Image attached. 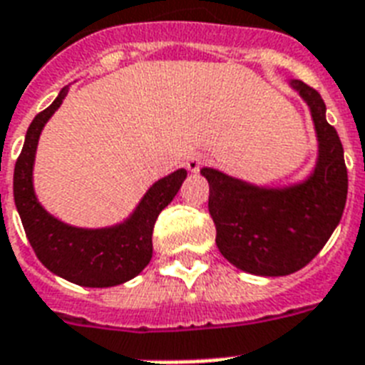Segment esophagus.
Masks as SVG:
<instances>
[{"label": "esophagus", "instance_id": "esophagus-1", "mask_svg": "<svg viewBox=\"0 0 365 365\" xmlns=\"http://www.w3.org/2000/svg\"><path fill=\"white\" fill-rule=\"evenodd\" d=\"M203 164H205V156L200 153L190 154V156L186 158V169H188V171H192V173H197Z\"/></svg>", "mask_w": 365, "mask_h": 365}]
</instances>
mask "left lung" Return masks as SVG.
Masks as SVG:
<instances>
[{
    "mask_svg": "<svg viewBox=\"0 0 365 365\" xmlns=\"http://www.w3.org/2000/svg\"><path fill=\"white\" fill-rule=\"evenodd\" d=\"M292 86L309 103L319 135V164L303 185L258 188L217 169L203 168L209 180V215L217 247L230 264L262 277L296 273L319 255L343 217L349 190L343 145L326 120L320 94L302 81Z\"/></svg>",
    "mask_w": 365,
    "mask_h": 365,
    "instance_id": "8db88e82",
    "label": "left lung"
}]
</instances>
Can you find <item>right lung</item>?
<instances>
[{
    "mask_svg": "<svg viewBox=\"0 0 365 365\" xmlns=\"http://www.w3.org/2000/svg\"><path fill=\"white\" fill-rule=\"evenodd\" d=\"M66 96L67 88H62L52 105L41 110L28 128L24 147L14 164V203L26 237L46 269L81 287H115L139 275L150 262L156 218L179 192L186 171L179 169L160 179L145 194L135 215L115 228H71L52 218L35 200L31 169L41 130Z\"/></svg>",
    "mask_w": 365,
    "mask_h": 365,
    "instance_id": "right-lung-1",
    "label": "right lung"
}]
</instances>
